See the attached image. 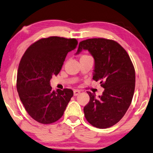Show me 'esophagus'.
I'll return each instance as SVG.
<instances>
[{"mask_svg":"<svg viewBox=\"0 0 153 153\" xmlns=\"http://www.w3.org/2000/svg\"><path fill=\"white\" fill-rule=\"evenodd\" d=\"M79 93H80V91H79V90H74V96H77V95H78Z\"/></svg>","mask_w":153,"mask_h":153,"instance_id":"esophagus-1","label":"esophagus"}]
</instances>
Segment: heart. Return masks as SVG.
<instances>
[{
	"instance_id": "b5f03b06",
	"label": "heart",
	"mask_w": 153,
	"mask_h": 153,
	"mask_svg": "<svg viewBox=\"0 0 153 153\" xmlns=\"http://www.w3.org/2000/svg\"><path fill=\"white\" fill-rule=\"evenodd\" d=\"M83 56H85V55H83Z\"/></svg>"
}]
</instances>
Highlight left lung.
<instances>
[{
  "mask_svg": "<svg viewBox=\"0 0 153 153\" xmlns=\"http://www.w3.org/2000/svg\"><path fill=\"white\" fill-rule=\"evenodd\" d=\"M87 49L95 59L93 79L104 88L99 97L87 91L84 106L86 120L98 128L113 126L124 117L133 100L135 71L130 56L119 43L106 38H91L79 43L77 53Z\"/></svg>",
  "mask_w": 153,
  "mask_h": 153,
  "instance_id": "1",
  "label": "left lung"
}]
</instances>
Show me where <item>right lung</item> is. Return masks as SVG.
<instances>
[{"label": "right lung", "mask_w": 153, "mask_h": 153, "mask_svg": "<svg viewBox=\"0 0 153 153\" xmlns=\"http://www.w3.org/2000/svg\"><path fill=\"white\" fill-rule=\"evenodd\" d=\"M77 45L75 38H41L27 48L20 60L16 80L18 95L29 115L40 124H52L60 119L74 95L70 88L53 91L50 80L60 73L68 52Z\"/></svg>", "instance_id": "right-lung-1"}]
</instances>
